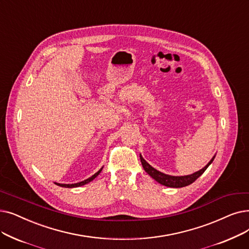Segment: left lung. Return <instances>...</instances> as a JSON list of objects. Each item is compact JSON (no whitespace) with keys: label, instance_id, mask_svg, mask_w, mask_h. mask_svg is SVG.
Here are the masks:
<instances>
[{"label":"left lung","instance_id":"left-lung-1","mask_svg":"<svg viewBox=\"0 0 249 249\" xmlns=\"http://www.w3.org/2000/svg\"><path fill=\"white\" fill-rule=\"evenodd\" d=\"M214 158H213L211 160L210 163L205 166L204 168H202L201 170L193 173V174L191 175H187V176H181V177H178V176H170V175H166L164 174V173H161L158 170H156L155 168L151 167L149 164H147L146 161L144 160V159L140 156V160H142V167L144 169V171L147 173V174L153 177L157 182L160 183L161 185H165V186H168V187H174V188H180V187H184V186H187L189 184H191V183H193L194 181H196L199 176H201L203 174V172L208 169V167L213 163Z\"/></svg>","mask_w":249,"mask_h":249}]
</instances>
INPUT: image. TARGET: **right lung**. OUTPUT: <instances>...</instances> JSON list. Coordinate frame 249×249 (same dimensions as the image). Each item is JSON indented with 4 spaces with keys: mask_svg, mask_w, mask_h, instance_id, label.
I'll list each match as a JSON object with an SVG mask.
<instances>
[{
    "mask_svg": "<svg viewBox=\"0 0 249 249\" xmlns=\"http://www.w3.org/2000/svg\"><path fill=\"white\" fill-rule=\"evenodd\" d=\"M101 171H102V169L100 170V171H98L95 173L94 175H92L91 177H89V179H86V180H84V181H82V182H79V183H75V184H60V183H56L57 185H59V186H61V187H68V188H72V187H78V186H82V185H84V184H86V183H89V182H90V181H92L96 176H98L100 173H101Z\"/></svg>",
    "mask_w": 249,
    "mask_h": 249,
    "instance_id": "right-lung-1",
    "label": "right lung"
}]
</instances>
